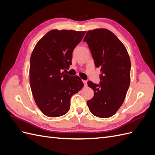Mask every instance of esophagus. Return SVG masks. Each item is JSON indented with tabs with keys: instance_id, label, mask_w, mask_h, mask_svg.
<instances>
[{
	"instance_id": "1",
	"label": "esophagus",
	"mask_w": 155,
	"mask_h": 155,
	"mask_svg": "<svg viewBox=\"0 0 155 155\" xmlns=\"http://www.w3.org/2000/svg\"><path fill=\"white\" fill-rule=\"evenodd\" d=\"M83 84H84V87H87V81L83 80Z\"/></svg>"
}]
</instances>
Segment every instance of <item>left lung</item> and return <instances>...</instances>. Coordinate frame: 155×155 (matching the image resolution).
Masks as SVG:
<instances>
[{
	"label": "left lung",
	"mask_w": 155,
	"mask_h": 155,
	"mask_svg": "<svg viewBox=\"0 0 155 155\" xmlns=\"http://www.w3.org/2000/svg\"><path fill=\"white\" fill-rule=\"evenodd\" d=\"M83 41L88 44L96 67L101 68L100 85L87 82L94 92L87 105L94 116L110 118L123 104L129 87L130 58L124 44L107 29L88 31Z\"/></svg>",
	"instance_id": "1"
}]
</instances>
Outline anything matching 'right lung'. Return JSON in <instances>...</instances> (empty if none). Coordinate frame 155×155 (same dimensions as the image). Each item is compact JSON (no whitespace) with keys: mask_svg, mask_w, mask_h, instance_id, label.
Returning a JSON list of instances; mask_svg holds the SVG:
<instances>
[{"mask_svg":"<svg viewBox=\"0 0 155 155\" xmlns=\"http://www.w3.org/2000/svg\"><path fill=\"white\" fill-rule=\"evenodd\" d=\"M85 34L52 30L37 42L32 51L30 87L36 105L46 116L55 118L67 113L70 98L84 85L79 76H70L62 70L72 64L73 50Z\"/></svg>","mask_w":155,"mask_h":155,"instance_id":"add662e5","label":"right lung"}]
</instances>
